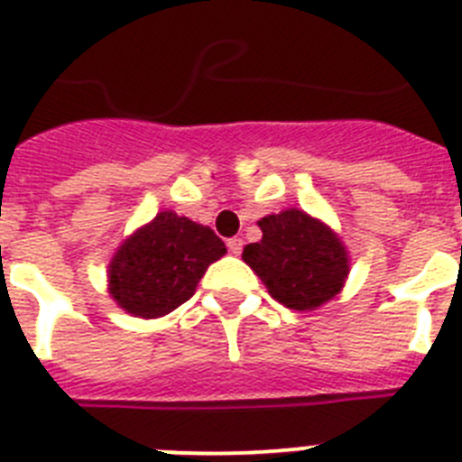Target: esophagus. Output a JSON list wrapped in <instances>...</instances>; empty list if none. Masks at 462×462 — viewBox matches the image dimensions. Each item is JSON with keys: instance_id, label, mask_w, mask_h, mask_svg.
I'll return each instance as SVG.
<instances>
[{"instance_id": "obj_1", "label": "esophagus", "mask_w": 462, "mask_h": 462, "mask_svg": "<svg viewBox=\"0 0 462 462\" xmlns=\"http://www.w3.org/2000/svg\"><path fill=\"white\" fill-rule=\"evenodd\" d=\"M226 247H228V252H231V254L238 256L240 252H243V238H228Z\"/></svg>"}]
</instances>
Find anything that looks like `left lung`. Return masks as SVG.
I'll use <instances>...</instances> for the list:
<instances>
[{
	"instance_id": "8db88e82",
	"label": "left lung",
	"mask_w": 462,
	"mask_h": 462,
	"mask_svg": "<svg viewBox=\"0 0 462 462\" xmlns=\"http://www.w3.org/2000/svg\"><path fill=\"white\" fill-rule=\"evenodd\" d=\"M263 238L245 247V263L268 293L291 310H314L340 291L349 259L337 236L303 210H284L259 222Z\"/></svg>"
}]
</instances>
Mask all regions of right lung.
Wrapping results in <instances>:
<instances>
[{
	"instance_id": "add662e5",
	"label": "right lung",
	"mask_w": 462,
	"mask_h": 462,
	"mask_svg": "<svg viewBox=\"0 0 462 462\" xmlns=\"http://www.w3.org/2000/svg\"><path fill=\"white\" fill-rule=\"evenodd\" d=\"M224 254L212 228L159 212L110 261V293L136 317H164L194 296L208 266Z\"/></svg>"
}]
</instances>
